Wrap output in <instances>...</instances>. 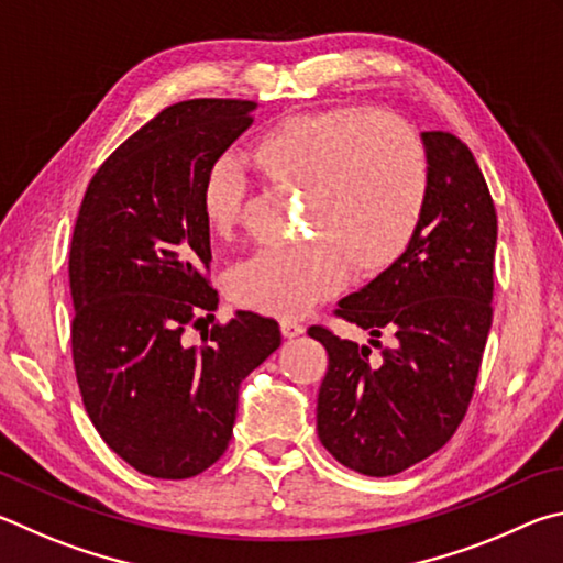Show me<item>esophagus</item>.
Returning <instances> with one entry per match:
<instances>
[{
    "instance_id": "1",
    "label": "esophagus",
    "mask_w": 563,
    "mask_h": 563,
    "mask_svg": "<svg viewBox=\"0 0 563 563\" xmlns=\"http://www.w3.org/2000/svg\"><path fill=\"white\" fill-rule=\"evenodd\" d=\"M279 327H282L284 339H297V336H301L303 331H307V329H303V323H299L297 319H282Z\"/></svg>"
}]
</instances>
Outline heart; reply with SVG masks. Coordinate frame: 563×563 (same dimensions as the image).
<instances>
[{
    "mask_svg": "<svg viewBox=\"0 0 563 563\" xmlns=\"http://www.w3.org/2000/svg\"><path fill=\"white\" fill-rule=\"evenodd\" d=\"M252 163L266 180L307 197L317 240L262 246L230 274V294L246 309L299 317L346 279V260L376 272L406 252L426 212L428 157L398 118L368 108L301 113L256 137ZM246 173L236 155L207 167L202 214L214 232L236 224Z\"/></svg>",
    "mask_w": 563,
    "mask_h": 563,
    "instance_id": "obj_1",
    "label": "heart"
}]
</instances>
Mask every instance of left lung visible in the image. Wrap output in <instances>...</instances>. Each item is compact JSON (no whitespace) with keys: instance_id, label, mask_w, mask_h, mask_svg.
<instances>
[{"instance_id":"1","label":"left lung","mask_w":563,"mask_h":563,"mask_svg":"<svg viewBox=\"0 0 563 563\" xmlns=\"http://www.w3.org/2000/svg\"><path fill=\"white\" fill-rule=\"evenodd\" d=\"M428 200L408 250L339 301L336 317L371 331L369 358L336 333L311 327L329 371L319 388L321 445L341 465L390 477L455 435L475 393L492 327L497 212L475 155L457 135L422 133ZM391 333V346L377 339Z\"/></svg>"}]
</instances>
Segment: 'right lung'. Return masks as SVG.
Masks as SVG:
<instances>
[{"label": "right lung", "mask_w": 563, "mask_h": 563, "mask_svg": "<svg viewBox=\"0 0 563 563\" xmlns=\"http://www.w3.org/2000/svg\"><path fill=\"white\" fill-rule=\"evenodd\" d=\"M254 101L167 106L108 155L76 217L68 282L78 390L103 442L157 479H187L230 445L240 383L279 349L274 319L214 321L202 183L254 121Z\"/></svg>", "instance_id": "obj_1"}]
</instances>
